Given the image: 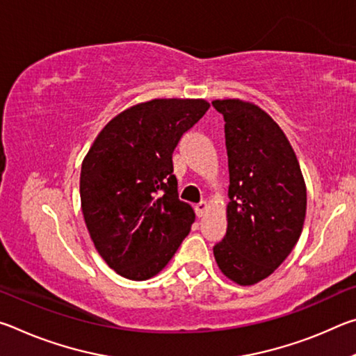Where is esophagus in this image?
<instances>
[{
  "label": "esophagus",
  "instance_id": "34e87169",
  "mask_svg": "<svg viewBox=\"0 0 356 356\" xmlns=\"http://www.w3.org/2000/svg\"><path fill=\"white\" fill-rule=\"evenodd\" d=\"M196 215L197 216H204L209 212V202L207 201H201L200 204H196Z\"/></svg>",
  "mask_w": 356,
  "mask_h": 356
}]
</instances>
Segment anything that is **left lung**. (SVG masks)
Returning a JSON list of instances; mask_svg holds the SVG:
<instances>
[{
	"label": "left lung",
	"instance_id": "left-lung-1",
	"mask_svg": "<svg viewBox=\"0 0 356 356\" xmlns=\"http://www.w3.org/2000/svg\"><path fill=\"white\" fill-rule=\"evenodd\" d=\"M212 104L225 116L229 163L227 231L213 246V256L227 280L254 286L298 242L306 184L291 143L267 111L240 99Z\"/></svg>",
	"mask_w": 356,
	"mask_h": 356
}]
</instances>
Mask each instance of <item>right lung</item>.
<instances>
[{"label":"right lung","instance_id":"right-lung-1","mask_svg":"<svg viewBox=\"0 0 356 356\" xmlns=\"http://www.w3.org/2000/svg\"><path fill=\"white\" fill-rule=\"evenodd\" d=\"M210 108L204 99H154L108 122L83 159L80 197L95 250L118 275H159L188 236L195 210L179 200L172 152Z\"/></svg>","mask_w":356,"mask_h":356}]
</instances>
